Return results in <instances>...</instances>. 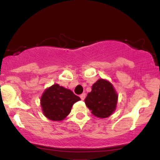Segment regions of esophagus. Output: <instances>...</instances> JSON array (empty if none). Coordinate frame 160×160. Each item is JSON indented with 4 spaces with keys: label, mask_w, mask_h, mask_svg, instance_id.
<instances>
[{
    "label": "esophagus",
    "mask_w": 160,
    "mask_h": 160,
    "mask_svg": "<svg viewBox=\"0 0 160 160\" xmlns=\"http://www.w3.org/2000/svg\"><path fill=\"white\" fill-rule=\"evenodd\" d=\"M85 96H86V95H85V93H82V94H80V99H81L82 101H83V100L85 99Z\"/></svg>",
    "instance_id": "34e87169"
}]
</instances>
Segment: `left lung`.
<instances>
[{
  "mask_svg": "<svg viewBox=\"0 0 160 160\" xmlns=\"http://www.w3.org/2000/svg\"><path fill=\"white\" fill-rule=\"evenodd\" d=\"M118 93L112 83L104 79H99L92 86L84 101L91 113L100 118H105L115 111Z\"/></svg>",
  "mask_w": 160,
  "mask_h": 160,
  "instance_id": "obj_1",
  "label": "left lung"
}]
</instances>
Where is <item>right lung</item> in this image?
I'll use <instances>...</instances> for the list:
<instances>
[{
    "mask_svg": "<svg viewBox=\"0 0 160 160\" xmlns=\"http://www.w3.org/2000/svg\"><path fill=\"white\" fill-rule=\"evenodd\" d=\"M80 100L70 90L55 83L45 90L40 104L43 114L47 118L60 122L67 118L73 104Z\"/></svg>",
    "mask_w": 160,
    "mask_h": 160,
    "instance_id": "obj_1",
    "label": "right lung"
}]
</instances>
